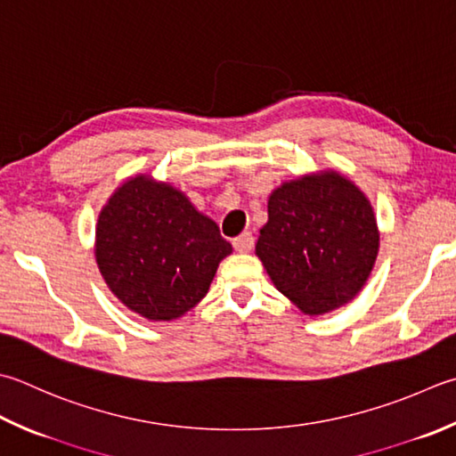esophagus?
Returning a JSON list of instances; mask_svg holds the SVG:
<instances>
[{
    "label": "esophagus",
    "mask_w": 456,
    "mask_h": 456,
    "mask_svg": "<svg viewBox=\"0 0 456 456\" xmlns=\"http://www.w3.org/2000/svg\"><path fill=\"white\" fill-rule=\"evenodd\" d=\"M233 247L237 253H251L253 247H255V239L251 233H243L239 235L237 239H233Z\"/></svg>",
    "instance_id": "esophagus-1"
}]
</instances>
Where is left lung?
I'll return each mask as SVG.
<instances>
[{
    "label": "left lung",
    "mask_w": 456,
    "mask_h": 456,
    "mask_svg": "<svg viewBox=\"0 0 456 456\" xmlns=\"http://www.w3.org/2000/svg\"><path fill=\"white\" fill-rule=\"evenodd\" d=\"M266 211L255 255L276 290L306 316L358 297L376 265L379 229L371 201L350 177L320 169L282 182Z\"/></svg>",
    "instance_id": "8db88e82"
}]
</instances>
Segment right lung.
<instances>
[{"label": "right lung", "mask_w": 456, "mask_h": 456, "mask_svg": "<svg viewBox=\"0 0 456 456\" xmlns=\"http://www.w3.org/2000/svg\"><path fill=\"white\" fill-rule=\"evenodd\" d=\"M231 253L216 221L146 174L122 182L98 213V271L114 297L150 322H172L200 305Z\"/></svg>", "instance_id": "add662e5"}]
</instances>
